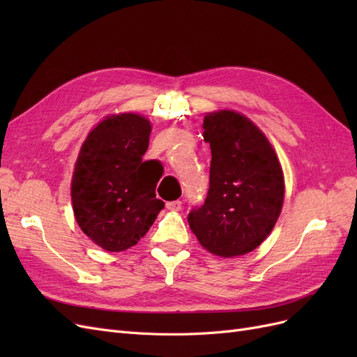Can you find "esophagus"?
Wrapping results in <instances>:
<instances>
[{
	"label": "esophagus",
	"instance_id": "esophagus-1",
	"mask_svg": "<svg viewBox=\"0 0 357 357\" xmlns=\"http://www.w3.org/2000/svg\"><path fill=\"white\" fill-rule=\"evenodd\" d=\"M167 208L171 211H180L181 210V201H169L167 202Z\"/></svg>",
	"mask_w": 357,
	"mask_h": 357
}]
</instances>
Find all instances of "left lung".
I'll use <instances>...</instances> for the list:
<instances>
[{
	"label": "left lung",
	"instance_id": "left-lung-1",
	"mask_svg": "<svg viewBox=\"0 0 357 357\" xmlns=\"http://www.w3.org/2000/svg\"><path fill=\"white\" fill-rule=\"evenodd\" d=\"M210 189L188 222L201 245L234 257L253 252L271 234L284 201V177L271 143L250 119L232 110L207 113Z\"/></svg>",
	"mask_w": 357,
	"mask_h": 357
}]
</instances>
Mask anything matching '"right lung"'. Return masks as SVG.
Instances as JSON below:
<instances>
[{
  "label": "right lung",
  "mask_w": 357,
  "mask_h": 357,
  "mask_svg": "<svg viewBox=\"0 0 357 357\" xmlns=\"http://www.w3.org/2000/svg\"><path fill=\"white\" fill-rule=\"evenodd\" d=\"M152 125L134 113L107 116L86 137L71 180L80 229L107 252L135 245L165 207L158 160H144Z\"/></svg>",
  "instance_id": "obj_1"
}]
</instances>
